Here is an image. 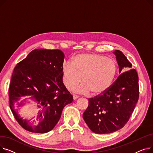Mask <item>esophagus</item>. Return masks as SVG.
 I'll return each mask as SVG.
<instances>
[{"label": "esophagus", "instance_id": "obj_1", "mask_svg": "<svg viewBox=\"0 0 153 153\" xmlns=\"http://www.w3.org/2000/svg\"><path fill=\"white\" fill-rule=\"evenodd\" d=\"M78 98H79V96H77L76 95H73V99L74 100H76Z\"/></svg>", "mask_w": 153, "mask_h": 153}]
</instances>
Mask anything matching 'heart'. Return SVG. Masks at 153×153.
I'll return each instance as SVG.
<instances>
[{"label":"heart","instance_id":"1","mask_svg":"<svg viewBox=\"0 0 153 153\" xmlns=\"http://www.w3.org/2000/svg\"><path fill=\"white\" fill-rule=\"evenodd\" d=\"M117 72L115 60L95 53H81L74 56L71 64L62 67V81L68 89H72L82 81L81 86L74 91L94 96L105 92L112 84Z\"/></svg>","mask_w":153,"mask_h":153}]
</instances>
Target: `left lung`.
I'll return each mask as SVG.
<instances>
[{"instance_id": "left-lung-1", "label": "left lung", "mask_w": 153, "mask_h": 153, "mask_svg": "<svg viewBox=\"0 0 153 153\" xmlns=\"http://www.w3.org/2000/svg\"><path fill=\"white\" fill-rule=\"evenodd\" d=\"M120 74L103 94L89 99L83 114L92 131L108 134L123 128L129 120L139 98L138 76L131 63L120 50H115ZM132 69L131 70V69Z\"/></svg>"}]
</instances>
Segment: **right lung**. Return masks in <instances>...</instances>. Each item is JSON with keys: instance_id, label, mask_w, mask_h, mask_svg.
Listing matches in <instances>:
<instances>
[{"instance_id": "add662e5", "label": "right lung", "mask_w": 153, "mask_h": 153, "mask_svg": "<svg viewBox=\"0 0 153 153\" xmlns=\"http://www.w3.org/2000/svg\"><path fill=\"white\" fill-rule=\"evenodd\" d=\"M64 59L61 50L36 49L15 66L9 91L10 107L15 118L25 130L35 133L52 130L64 107L73 100L62 82ZM25 97L29 98L21 100ZM28 99L37 104L38 112L35 117L23 119L17 110Z\"/></svg>"}]
</instances>
